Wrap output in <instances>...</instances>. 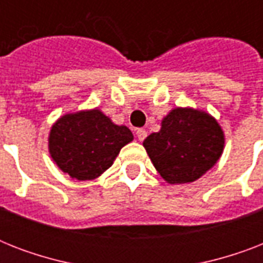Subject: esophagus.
<instances>
[{
  "label": "esophagus",
  "mask_w": 263,
  "mask_h": 263,
  "mask_svg": "<svg viewBox=\"0 0 263 263\" xmlns=\"http://www.w3.org/2000/svg\"><path fill=\"white\" fill-rule=\"evenodd\" d=\"M136 136H138V139L142 142V140H144V138L147 136V132H146V129H143V128H139V129H136Z\"/></svg>",
  "instance_id": "1"
}]
</instances>
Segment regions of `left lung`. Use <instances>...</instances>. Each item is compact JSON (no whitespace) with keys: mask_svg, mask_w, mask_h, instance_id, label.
Wrapping results in <instances>:
<instances>
[{"mask_svg":"<svg viewBox=\"0 0 263 263\" xmlns=\"http://www.w3.org/2000/svg\"><path fill=\"white\" fill-rule=\"evenodd\" d=\"M224 143V131L213 116L192 107H176L143 146L165 181L184 184L195 181L216 165Z\"/></svg>","mask_w":263,"mask_h":263,"instance_id":"obj_1","label":"left lung"}]
</instances>
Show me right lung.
I'll list each match as a JSON object with an SVG mask.
<instances>
[{
  "instance_id": "1",
  "label": "right lung",
  "mask_w": 263,
  "mask_h": 263,
  "mask_svg": "<svg viewBox=\"0 0 263 263\" xmlns=\"http://www.w3.org/2000/svg\"><path fill=\"white\" fill-rule=\"evenodd\" d=\"M134 140L125 125H116L99 109L68 113L49 134V153L57 166L76 180H92L113 165Z\"/></svg>"
}]
</instances>
